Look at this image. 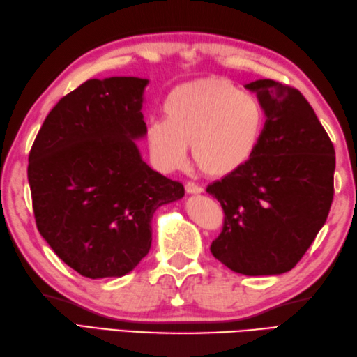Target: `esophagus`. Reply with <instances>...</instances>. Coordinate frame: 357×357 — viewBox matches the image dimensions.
Masks as SVG:
<instances>
[{
    "instance_id": "34e87169",
    "label": "esophagus",
    "mask_w": 357,
    "mask_h": 357,
    "mask_svg": "<svg viewBox=\"0 0 357 357\" xmlns=\"http://www.w3.org/2000/svg\"><path fill=\"white\" fill-rule=\"evenodd\" d=\"M185 189H186L188 194H200V192H203V188L199 186V185H195L194 181H188V183L185 185Z\"/></svg>"
}]
</instances>
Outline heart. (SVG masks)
<instances>
[{
  "label": "heart",
  "mask_w": 357,
  "mask_h": 357,
  "mask_svg": "<svg viewBox=\"0 0 357 357\" xmlns=\"http://www.w3.org/2000/svg\"><path fill=\"white\" fill-rule=\"evenodd\" d=\"M166 119L152 120L146 144L160 171L174 172L192 157L208 176L227 177L250 162L265 130L259 100L222 78L178 84L163 101Z\"/></svg>",
  "instance_id": "1"
}]
</instances>
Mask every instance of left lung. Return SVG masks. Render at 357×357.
I'll return each instance as SVG.
<instances>
[{"label":"left lung","mask_w":357,"mask_h":357,"mask_svg":"<svg viewBox=\"0 0 357 357\" xmlns=\"http://www.w3.org/2000/svg\"><path fill=\"white\" fill-rule=\"evenodd\" d=\"M245 87L264 107L265 130L242 169L206 188L225 213L211 252L234 273L283 274L302 259L328 217L334 146L294 87L274 79Z\"/></svg>","instance_id":"left-lung-1"}]
</instances>
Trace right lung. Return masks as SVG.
<instances>
[{
	"label": "right lung",
	"mask_w": 357,
	"mask_h": 357,
	"mask_svg": "<svg viewBox=\"0 0 357 357\" xmlns=\"http://www.w3.org/2000/svg\"><path fill=\"white\" fill-rule=\"evenodd\" d=\"M149 79H87L63 97L29 154L36 228L84 278H121L146 256L152 217L185 195L143 162V92Z\"/></svg>",
	"instance_id": "add662e5"
}]
</instances>
